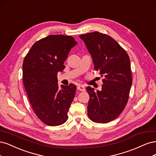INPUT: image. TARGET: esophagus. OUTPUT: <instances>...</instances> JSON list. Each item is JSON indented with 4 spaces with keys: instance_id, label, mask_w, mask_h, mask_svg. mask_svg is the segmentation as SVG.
<instances>
[{
    "instance_id": "34e87169",
    "label": "esophagus",
    "mask_w": 156,
    "mask_h": 156,
    "mask_svg": "<svg viewBox=\"0 0 156 156\" xmlns=\"http://www.w3.org/2000/svg\"><path fill=\"white\" fill-rule=\"evenodd\" d=\"M77 89L79 90V91H85V89L83 86V85H78Z\"/></svg>"
}]
</instances>
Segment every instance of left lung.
<instances>
[{"mask_svg":"<svg viewBox=\"0 0 156 156\" xmlns=\"http://www.w3.org/2000/svg\"><path fill=\"white\" fill-rule=\"evenodd\" d=\"M79 37L91 54L94 69L104 77L101 91L86 87L88 117L97 123L109 122L119 116L128 100L132 83L128 54L106 34L94 32Z\"/></svg>","mask_w":156,"mask_h":156,"instance_id":"obj_1","label":"left lung"}]
</instances>
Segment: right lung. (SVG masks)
Listing matches in <instances>:
<instances>
[{"mask_svg": "<svg viewBox=\"0 0 156 156\" xmlns=\"http://www.w3.org/2000/svg\"><path fill=\"white\" fill-rule=\"evenodd\" d=\"M73 37L50 35L35 43L25 56L23 79L29 101L37 117L48 126L63 124L75 96L76 86L58 84L57 74L71 49L76 45Z\"/></svg>", "mask_w": 156, "mask_h": 156, "instance_id": "add662e5", "label": "right lung"}]
</instances>
